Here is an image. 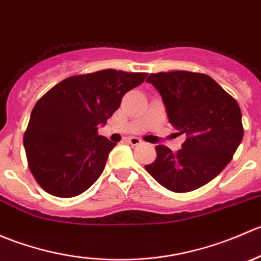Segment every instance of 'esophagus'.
<instances>
[{"instance_id": "esophagus-1", "label": "esophagus", "mask_w": 261, "mask_h": 261, "mask_svg": "<svg viewBox=\"0 0 261 261\" xmlns=\"http://www.w3.org/2000/svg\"><path fill=\"white\" fill-rule=\"evenodd\" d=\"M126 141H127L128 144H131V145H133V146L140 145V144L143 143V141H141L140 139H139V138H134V136H133V138H127V139H126Z\"/></svg>"}]
</instances>
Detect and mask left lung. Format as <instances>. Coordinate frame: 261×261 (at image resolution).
I'll return each instance as SVG.
<instances>
[{
	"label": "left lung",
	"instance_id": "obj_1",
	"mask_svg": "<svg viewBox=\"0 0 261 261\" xmlns=\"http://www.w3.org/2000/svg\"><path fill=\"white\" fill-rule=\"evenodd\" d=\"M146 82L162 96L177 134L187 138L177 152L158 145L156 159L145 169L169 191H194L217 177L240 145L244 127L239 103L203 73L160 72Z\"/></svg>",
	"mask_w": 261,
	"mask_h": 261
}]
</instances>
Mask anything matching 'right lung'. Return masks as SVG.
<instances>
[{"label":"right lung","instance_id":"add662e5","mask_svg":"<svg viewBox=\"0 0 261 261\" xmlns=\"http://www.w3.org/2000/svg\"><path fill=\"white\" fill-rule=\"evenodd\" d=\"M146 73L105 69L65 78L34 107L23 135L28 164L39 186L55 197L86 192L99 178L116 144L98 135L126 92Z\"/></svg>","mask_w":261,"mask_h":261}]
</instances>
